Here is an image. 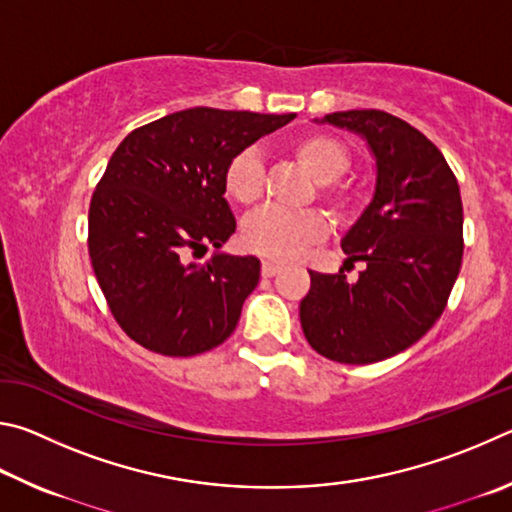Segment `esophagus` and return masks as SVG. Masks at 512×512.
I'll list each match as a JSON object with an SVG mask.
<instances>
[{
	"label": "esophagus",
	"mask_w": 512,
	"mask_h": 512,
	"mask_svg": "<svg viewBox=\"0 0 512 512\" xmlns=\"http://www.w3.org/2000/svg\"><path fill=\"white\" fill-rule=\"evenodd\" d=\"M261 272H263V276H267V279H270V276H274V274H279V272H281V265H279V263H274V261H263V265H261Z\"/></svg>",
	"instance_id": "obj_1"
}]
</instances>
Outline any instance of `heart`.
I'll return each instance as SVG.
<instances>
[{"mask_svg": "<svg viewBox=\"0 0 512 512\" xmlns=\"http://www.w3.org/2000/svg\"><path fill=\"white\" fill-rule=\"evenodd\" d=\"M303 170L319 184V200L335 215H346L353 195L335 184L351 166V152L342 141L324 132L303 134L292 143ZM224 195L238 206H254L263 193V166L254 150L233 157L222 175ZM326 236V220L317 211L261 209L242 224V245L272 261H290Z\"/></svg>", "mask_w": 512, "mask_h": 512, "instance_id": "heart-1", "label": "heart"}]
</instances>
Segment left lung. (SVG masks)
<instances>
[{
	"mask_svg": "<svg viewBox=\"0 0 512 512\" xmlns=\"http://www.w3.org/2000/svg\"><path fill=\"white\" fill-rule=\"evenodd\" d=\"M369 143L375 191L346 236L360 279L310 272L299 306L301 328L319 355L373 364L416 344L443 315L461 270L463 204L443 152L414 125L382 110L326 114Z\"/></svg>",
	"mask_w": 512,
	"mask_h": 512,
	"instance_id": "8db88e82",
	"label": "left lung"
}]
</instances>
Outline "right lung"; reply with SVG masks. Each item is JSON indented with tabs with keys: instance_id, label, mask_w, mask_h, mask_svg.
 Masks as SVG:
<instances>
[{
	"instance_id": "add662e5",
	"label": "right lung",
	"mask_w": 512,
	"mask_h": 512,
	"mask_svg": "<svg viewBox=\"0 0 512 512\" xmlns=\"http://www.w3.org/2000/svg\"><path fill=\"white\" fill-rule=\"evenodd\" d=\"M294 114L191 107L132 130L89 204V258L116 324L152 353L191 357L227 339L261 279L256 256L213 254L236 231L222 175Z\"/></svg>"
}]
</instances>
